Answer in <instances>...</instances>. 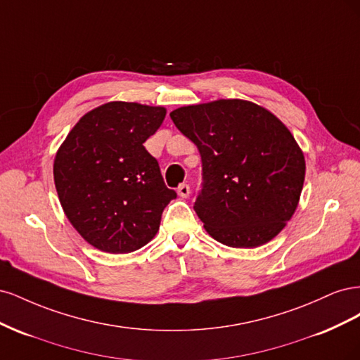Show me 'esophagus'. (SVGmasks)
Here are the masks:
<instances>
[{
    "label": "esophagus",
    "instance_id": "1",
    "mask_svg": "<svg viewBox=\"0 0 360 360\" xmlns=\"http://www.w3.org/2000/svg\"><path fill=\"white\" fill-rule=\"evenodd\" d=\"M177 192H179V195H180L181 198H188L189 195H191V188H189V184H186V183L180 184L179 189H177Z\"/></svg>",
    "mask_w": 360,
    "mask_h": 360
}]
</instances>
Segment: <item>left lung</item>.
I'll use <instances>...</instances> for the list:
<instances>
[{"label":"left lung","mask_w":360,"mask_h":360,"mask_svg":"<svg viewBox=\"0 0 360 360\" xmlns=\"http://www.w3.org/2000/svg\"><path fill=\"white\" fill-rule=\"evenodd\" d=\"M169 117L201 155L193 210L205 231L231 248H257L278 236L304 180V158L290 130L264 108L238 99L183 106Z\"/></svg>","instance_id":"left-lung-1"}]
</instances>
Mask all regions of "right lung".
<instances>
[{"label":"right lung","instance_id":"1","mask_svg":"<svg viewBox=\"0 0 360 360\" xmlns=\"http://www.w3.org/2000/svg\"><path fill=\"white\" fill-rule=\"evenodd\" d=\"M165 108L110 102L86 112L53 162L63 210L86 242L110 254L143 248L159 230L162 212L177 198L144 147Z\"/></svg>","mask_w":360,"mask_h":360}]
</instances>
